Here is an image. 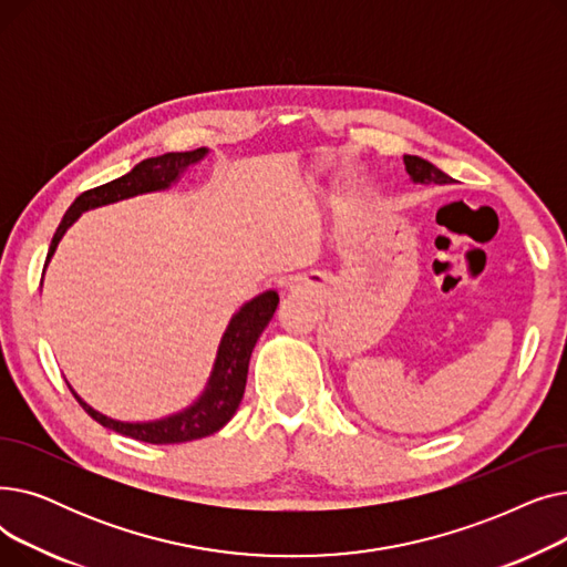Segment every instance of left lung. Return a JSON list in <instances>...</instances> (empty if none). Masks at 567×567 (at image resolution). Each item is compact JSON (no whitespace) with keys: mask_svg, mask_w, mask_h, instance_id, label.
Here are the masks:
<instances>
[{"mask_svg":"<svg viewBox=\"0 0 567 567\" xmlns=\"http://www.w3.org/2000/svg\"><path fill=\"white\" fill-rule=\"evenodd\" d=\"M404 167H406V174L413 184H423V186L453 184V176L441 172L436 165H432L430 161H425L421 156H404Z\"/></svg>","mask_w":567,"mask_h":567,"instance_id":"obj_1","label":"left lung"}]
</instances>
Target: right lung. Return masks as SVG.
<instances>
[{"label": "right lung", "mask_w": 567, "mask_h": 567, "mask_svg": "<svg viewBox=\"0 0 567 567\" xmlns=\"http://www.w3.org/2000/svg\"><path fill=\"white\" fill-rule=\"evenodd\" d=\"M206 156H208V148L202 146V148H195V152L163 154L156 158H146V161L137 163L128 174L114 178V182L82 193L69 206V212L64 214L62 223H59V227L52 236L45 266L50 264L59 241H62L64 234L73 227V223H78V218L84 212H92V208L107 206V204L122 202V199H131L137 195H146V193L169 190L172 186L182 182V176L190 167L202 163ZM278 303H280L278 291L266 289L259 296H255V299H250L248 303L238 308L231 315L227 329L220 338L214 368H212V374H208V379H206L204 391L186 409L163 415V419H156V421L110 419V415L96 411L92 404H86L73 391V385L69 381L66 383H69L71 393L75 395V400L82 404V409L92 415L96 423H101L103 427H107L116 434H124V436H131L135 441H144V443H156V445L186 443V441L204 439L208 434L223 430L231 421V415L236 413L238 404H241L252 349L268 326V321L274 319Z\"/></svg>", "instance_id": "right-lung-1"}]
</instances>
